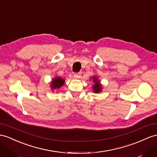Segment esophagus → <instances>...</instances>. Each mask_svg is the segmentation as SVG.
Returning <instances> with one entry per match:
<instances>
[{
    "label": "esophagus",
    "instance_id": "34e87169",
    "mask_svg": "<svg viewBox=\"0 0 157 157\" xmlns=\"http://www.w3.org/2000/svg\"><path fill=\"white\" fill-rule=\"evenodd\" d=\"M74 78H79L80 76H81V75H80V73H74Z\"/></svg>",
    "mask_w": 157,
    "mask_h": 157
}]
</instances>
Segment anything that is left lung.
I'll return each instance as SVG.
<instances>
[{
    "label": "left lung",
    "mask_w": 157,
    "mask_h": 157,
    "mask_svg": "<svg viewBox=\"0 0 157 157\" xmlns=\"http://www.w3.org/2000/svg\"><path fill=\"white\" fill-rule=\"evenodd\" d=\"M93 82L94 83V85L93 86V90L94 93H99L102 90V86L100 84V82L99 81L98 78L96 76H93Z\"/></svg>",
    "instance_id": "left-lung-1"
}]
</instances>
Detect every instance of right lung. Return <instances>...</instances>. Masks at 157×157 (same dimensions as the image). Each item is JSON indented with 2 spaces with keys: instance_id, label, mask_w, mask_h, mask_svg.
<instances>
[{
  "instance_id": "add662e5",
  "label": "right lung",
  "mask_w": 157,
  "mask_h": 157,
  "mask_svg": "<svg viewBox=\"0 0 157 157\" xmlns=\"http://www.w3.org/2000/svg\"><path fill=\"white\" fill-rule=\"evenodd\" d=\"M64 83H65V80H64L63 79L59 78V77H56V78H54L53 80L52 81L50 87L52 89V90H58L62 86H63Z\"/></svg>"
}]
</instances>
